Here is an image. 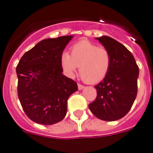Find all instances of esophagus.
Returning a JSON list of instances; mask_svg holds the SVG:
<instances>
[{
  "instance_id": "obj_1",
  "label": "esophagus",
  "mask_w": 153,
  "mask_h": 153,
  "mask_svg": "<svg viewBox=\"0 0 153 153\" xmlns=\"http://www.w3.org/2000/svg\"><path fill=\"white\" fill-rule=\"evenodd\" d=\"M83 88H84V85H82V84H78V89H79V90H82Z\"/></svg>"
}]
</instances>
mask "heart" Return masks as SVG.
I'll list each match as a JSON object with an SVG mask.
<instances>
[{"label": "heart", "mask_w": 153, "mask_h": 153, "mask_svg": "<svg viewBox=\"0 0 153 153\" xmlns=\"http://www.w3.org/2000/svg\"><path fill=\"white\" fill-rule=\"evenodd\" d=\"M111 65L110 51L86 40L74 44L71 48L70 55L64 53L62 56V65L65 72L69 76H73L80 67V76L89 84H96L103 80Z\"/></svg>", "instance_id": "heart-1"}]
</instances>
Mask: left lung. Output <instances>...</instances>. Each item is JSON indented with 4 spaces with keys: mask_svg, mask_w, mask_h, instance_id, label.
Segmentation results:
<instances>
[{
    "mask_svg": "<svg viewBox=\"0 0 153 153\" xmlns=\"http://www.w3.org/2000/svg\"><path fill=\"white\" fill-rule=\"evenodd\" d=\"M96 39L110 51L111 65L107 76L95 86L97 96L88 107L98 118L112 122L123 118L131 109L137 94L139 68L122 43L108 36Z\"/></svg>",
    "mask_w": 153,
    "mask_h": 153,
    "instance_id": "8db88e82",
    "label": "left lung"
}]
</instances>
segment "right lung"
I'll list each match as a JSON object with an SVG mask.
<instances>
[{"mask_svg": "<svg viewBox=\"0 0 153 153\" xmlns=\"http://www.w3.org/2000/svg\"><path fill=\"white\" fill-rule=\"evenodd\" d=\"M72 35L46 39L24 53L16 66L17 92L30 120L53 125L65 117L67 100L78 90L73 80L62 74V56Z\"/></svg>", "mask_w": 153, "mask_h": 153, "instance_id": "1", "label": "right lung"}]
</instances>
